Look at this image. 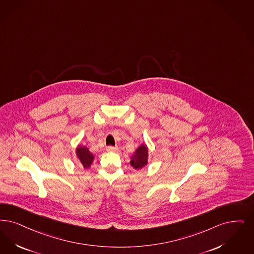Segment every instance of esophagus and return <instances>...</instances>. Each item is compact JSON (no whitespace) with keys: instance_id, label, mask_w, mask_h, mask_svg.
Instances as JSON below:
<instances>
[{"instance_id":"34e87169","label":"esophagus","mask_w":254,"mask_h":254,"mask_svg":"<svg viewBox=\"0 0 254 254\" xmlns=\"http://www.w3.org/2000/svg\"><path fill=\"white\" fill-rule=\"evenodd\" d=\"M117 150H118L117 147H114V146H108L107 147V151H109V152H115Z\"/></svg>"}]
</instances>
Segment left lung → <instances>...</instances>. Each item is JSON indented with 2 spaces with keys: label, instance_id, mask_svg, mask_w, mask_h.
<instances>
[{
  "label": "left lung",
  "instance_id": "1",
  "mask_svg": "<svg viewBox=\"0 0 254 254\" xmlns=\"http://www.w3.org/2000/svg\"><path fill=\"white\" fill-rule=\"evenodd\" d=\"M148 163V148L145 144H141L132 155L130 164L135 169H142Z\"/></svg>",
  "mask_w": 254,
  "mask_h": 254
}]
</instances>
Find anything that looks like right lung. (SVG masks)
I'll use <instances>...</instances> for the list:
<instances>
[{"label": "right lung", "mask_w": 254, "mask_h": 254, "mask_svg": "<svg viewBox=\"0 0 254 254\" xmlns=\"http://www.w3.org/2000/svg\"><path fill=\"white\" fill-rule=\"evenodd\" d=\"M75 153H76V157H77L78 161L84 166V168H88L91 166V163L93 162L94 156L90 152L88 147L78 145L75 149Z\"/></svg>", "instance_id": "add662e5"}]
</instances>
